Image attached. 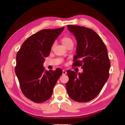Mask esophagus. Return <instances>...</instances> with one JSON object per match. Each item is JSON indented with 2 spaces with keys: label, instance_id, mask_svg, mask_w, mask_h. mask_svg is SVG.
I'll return each instance as SVG.
<instances>
[{
  "label": "esophagus",
  "instance_id": "1",
  "mask_svg": "<svg viewBox=\"0 0 125 125\" xmlns=\"http://www.w3.org/2000/svg\"><path fill=\"white\" fill-rule=\"evenodd\" d=\"M66 74H67V71L66 70H62V74L63 75H65Z\"/></svg>",
  "mask_w": 125,
  "mask_h": 125
}]
</instances>
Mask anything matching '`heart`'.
Listing matches in <instances>:
<instances>
[{"label": "heart", "mask_w": 125, "mask_h": 125, "mask_svg": "<svg viewBox=\"0 0 125 125\" xmlns=\"http://www.w3.org/2000/svg\"><path fill=\"white\" fill-rule=\"evenodd\" d=\"M62 44L65 45V46H67L68 45L73 44V41L72 40V39L69 37H63V38L62 39Z\"/></svg>", "instance_id": "1"}]
</instances>
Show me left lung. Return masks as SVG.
I'll return each mask as SVG.
<instances>
[{"mask_svg":"<svg viewBox=\"0 0 125 125\" xmlns=\"http://www.w3.org/2000/svg\"><path fill=\"white\" fill-rule=\"evenodd\" d=\"M77 42L73 66H81L82 73L67 71L66 89L69 97L78 102H87L100 93L109 77L111 63L107 48L100 36L84 26L68 25Z\"/></svg>","mask_w":125,"mask_h":125,"instance_id":"obj_1","label":"left lung"}]
</instances>
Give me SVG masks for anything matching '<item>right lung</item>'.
<instances>
[{
    "mask_svg": "<svg viewBox=\"0 0 125 125\" xmlns=\"http://www.w3.org/2000/svg\"><path fill=\"white\" fill-rule=\"evenodd\" d=\"M64 28L41 30L26 39L17 52L15 73L21 91L25 96L35 103H43L50 99L62 74L60 68L44 70L43 64Z\"/></svg>",
    "mask_w": 125,
    "mask_h": 125,
    "instance_id": "right-lung-1",
    "label": "right lung"
}]
</instances>
